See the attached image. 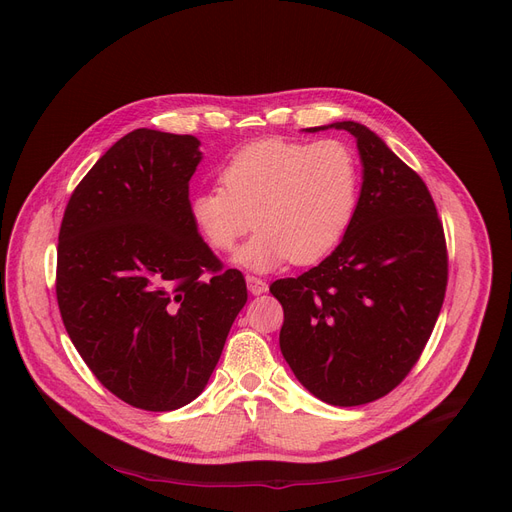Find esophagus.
<instances>
[{
	"instance_id": "esophagus-1",
	"label": "esophagus",
	"mask_w": 512,
	"mask_h": 512,
	"mask_svg": "<svg viewBox=\"0 0 512 512\" xmlns=\"http://www.w3.org/2000/svg\"><path fill=\"white\" fill-rule=\"evenodd\" d=\"M247 286H249V293L251 295H261L268 291V284H265L261 278L257 276H247Z\"/></svg>"
}]
</instances>
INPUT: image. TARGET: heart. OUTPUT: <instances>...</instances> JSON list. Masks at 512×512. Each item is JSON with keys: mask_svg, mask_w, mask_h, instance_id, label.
I'll return each instance as SVG.
<instances>
[{"mask_svg": "<svg viewBox=\"0 0 512 512\" xmlns=\"http://www.w3.org/2000/svg\"><path fill=\"white\" fill-rule=\"evenodd\" d=\"M221 188L190 198V219L211 249L232 251L255 272L291 259L309 265L347 234L360 205V163L339 140H263L244 146L219 173Z\"/></svg>", "mask_w": 512, "mask_h": 512, "instance_id": "b5f03b06", "label": "heart"}]
</instances>
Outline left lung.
Instances as JSON below:
<instances>
[{"mask_svg":"<svg viewBox=\"0 0 512 512\" xmlns=\"http://www.w3.org/2000/svg\"><path fill=\"white\" fill-rule=\"evenodd\" d=\"M328 127L358 140V211L335 251L270 293L284 309L280 349L299 383L347 408L387 395L418 362L446 297L448 249L420 175L368 127Z\"/></svg>","mask_w":512,"mask_h":512,"instance_id":"obj_1","label":"left lung"}]
</instances>
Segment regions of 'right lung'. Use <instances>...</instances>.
<instances>
[{
    "label": "right lung",
    "instance_id": "obj_1",
    "mask_svg": "<svg viewBox=\"0 0 512 512\" xmlns=\"http://www.w3.org/2000/svg\"><path fill=\"white\" fill-rule=\"evenodd\" d=\"M201 142L136 129L73 190L58 234L56 299L96 379L133 408L169 412L205 389L247 303L190 219Z\"/></svg>",
    "mask_w": 512,
    "mask_h": 512
}]
</instances>
